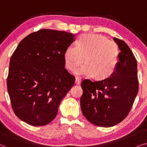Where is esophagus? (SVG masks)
<instances>
[{
    "label": "esophagus",
    "instance_id": "esophagus-1",
    "mask_svg": "<svg viewBox=\"0 0 147 147\" xmlns=\"http://www.w3.org/2000/svg\"><path fill=\"white\" fill-rule=\"evenodd\" d=\"M76 84H80V82H81V78L80 77H76Z\"/></svg>",
    "mask_w": 147,
    "mask_h": 147
}]
</instances>
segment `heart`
I'll list each match as a JSON object with an SVG mask.
<instances>
[{
  "label": "heart",
  "instance_id": "obj_1",
  "mask_svg": "<svg viewBox=\"0 0 147 147\" xmlns=\"http://www.w3.org/2000/svg\"><path fill=\"white\" fill-rule=\"evenodd\" d=\"M119 49L115 42L100 35L84 34L76 45H70L64 53L65 65L73 70L83 63L75 73L97 79L109 77L115 71L118 62Z\"/></svg>",
  "mask_w": 147,
  "mask_h": 147
}]
</instances>
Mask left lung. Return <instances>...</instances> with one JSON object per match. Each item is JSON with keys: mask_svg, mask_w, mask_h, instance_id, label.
<instances>
[{"mask_svg": "<svg viewBox=\"0 0 147 147\" xmlns=\"http://www.w3.org/2000/svg\"><path fill=\"white\" fill-rule=\"evenodd\" d=\"M113 39L120 50L114 73L100 80L84 79L81 84L82 113L90 122L101 127H111L126 118L138 91L136 58L125 42Z\"/></svg>", "mask_w": 147, "mask_h": 147, "instance_id": "8db88e82", "label": "left lung"}]
</instances>
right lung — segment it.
<instances>
[{"label": "right lung", "instance_id": "add662e5", "mask_svg": "<svg viewBox=\"0 0 147 147\" xmlns=\"http://www.w3.org/2000/svg\"><path fill=\"white\" fill-rule=\"evenodd\" d=\"M74 35L40 29L25 37L12 55L7 90L15 115L30 125H47L57 116L76 78L65 69L64 53Z\"/></svg>", "mask_w": 147, "mask_h": 147}]
</instances>
